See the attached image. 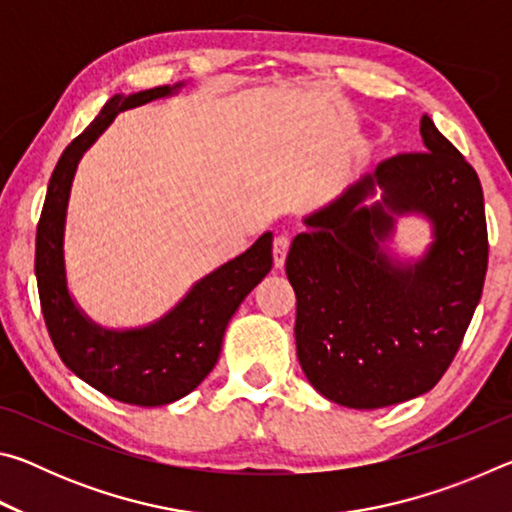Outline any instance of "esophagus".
Instances as JSON below:
<instances>
[{
  "mask_svg": "<svg viewBox=\"0 0 512 512\" xmlns=\"http://www.w3.org/2000/svg\"><path fill=\"white\" fill-rule=\"evenodd\" d=\"M289 246H291V241H289L287 235L275 237V241H273V264H275V268H282L284 262H287Z\"/></svg>",
  "mask_w": 512,
  "mask_h": 512,
  "instance_id": "obj_1",
  "label": "esophagus"
}]
</instances>
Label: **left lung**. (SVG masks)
<instances>
[{"label":"left lung","instance_id":"1","mask_svg":"<svg viewBox=\"0 0 512 512\" xmlns=\"http://www.w3.org/2000/svg\"><path fill=\"white\" fill-rule=\"evenodd\" d=\"M427 153L363 173L307 214L291 241L296 348L316 391L350 409H381L431 391L481 300L488 228L476 171L429 115ZM420 215L432 241L418 258L390 248L396 221Z\"/></svg>","mask_w":512,"mask_h":512}]
</instances>
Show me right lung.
<instances>
[{
	"mask_svg": "<svg viewBox=\"0 0 512 512\" xmlns=\"http://www.w3.org/2000/svg\"><path fill=\"white\" fill-rule=\"evenodd\" d=\"M183 88L185 81L110 97L92 124L60 155L38 223L36 280L42 316L58 357L85 384L135 406L176 402L210 375L230 318L273 266V232H264L246 253L192 284L167 314L140 327L99 325L69 291L67 207L81 158L119 112L173 97Z\"/></svg>",
	"mask_w": 512,
	"mask_h": 512,
	"instance_id": "1",
	"label": "right lung"
}]
</instances>
